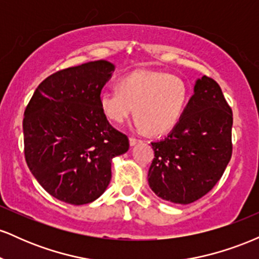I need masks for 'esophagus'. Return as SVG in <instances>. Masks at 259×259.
I'll return each mask as SVG.
<instances>
[{"instance_id":"obj_1","label":"esophagus","mask_w":259,"mask_h":259,"mask_svg":"<svg viewBox=\"0 0 259 259\" xmlns=\"http://www.w3.org/2000/svg\"><path fill=\"white\" fill-rule=\"evenodd\" d=\"M140 142V140H138V139H135V138H130L129 139V144H130V146H135L136 144H139Z\"/></svg>"}]
</instances>
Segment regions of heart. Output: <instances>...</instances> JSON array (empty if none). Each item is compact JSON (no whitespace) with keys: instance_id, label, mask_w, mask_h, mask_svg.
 Here are the masks:
<instances>
[{"instance_id":"1","label":"heart","mask_w":259,"mask_h":259,"mask_svg":"<svg viewBox=\"0 0 259 259\" xmlns=\"http://www.w3.org/2000/svg\"><path fill=\"white\" fill-rule=\"evenodd\" d=\"M189 88L180 76L162 70L138 69L123 76L118 90L102 92L99 105L113 123H124L135 111L136 127L151 134L168 133L183 115Z\"/></svg>"}]
</instances>
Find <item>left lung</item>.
<instances>
[{
    "label": "left lung",
    "mask_w": 259,
    "mask_h": 259,
    "mask_svg": "<svg viewBox=\"0 0 259 259\" xmlns=\"http://www.w3.org/2000/svg\"><path fill=\"white\" fill-rule=\"evenodd\" d=\"M231 126L233 112L221 86L206 75L196 80L177 125L164 139L151 142V190L173 203L200 200L218 183L231 158Z\"/></svg>",
    "instance_id": "left-lung-1"
}]
</instances>
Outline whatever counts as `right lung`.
I'll return each instance as SVG.
<instances>
[{"instance_id":"obj_1","label":"right lung","mask_w":259,"mask_h":259,"mask_svg":"<svg viewBox=\"0 0 259 259\" xmlns=\"http://www.w3.org/2000/svg\"><path fill=\"white\" fill-rule=\"evenodd\" d=\"M114 69L100 59L52 74L25 108L26 164L38 184L65 203L97 200L111 181L113 158L129 150L126 135L111 126L99 105Z\"/></svg>"}]
</instances>
